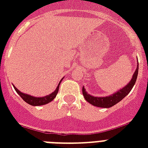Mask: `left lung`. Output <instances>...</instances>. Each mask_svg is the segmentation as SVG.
<instances>
[{
	"label": "left lung",
	"mask_w": 148,
	"mask_h": 148,
	"mask_svg": "<svg viewBox=\"0 0 148 148\" xmlns=\"http://www.w3.org/2000/svg\"><path fill=\"white\" fill-rule=\"evenodd\" d=\"M138 64H137V67L134 73L132 78L131 79V81H129L128 84H127V85H125L123 88L120 89L119 90H117L116 92H114L112 95H109V96H106V97H95L93 95H89L87 91L84 87L82 88V92H83V95L85 100L88 101V103H90V104L95 106V107H98V108H111L112 106L115 105L116 103L121 101L122 99L124 98L127 95H128L131 89L133 88L134 84H135L136 81H137V77H138Z\"/></svg>",
	"instance_id": "left-lung-1"
}]
</instances>
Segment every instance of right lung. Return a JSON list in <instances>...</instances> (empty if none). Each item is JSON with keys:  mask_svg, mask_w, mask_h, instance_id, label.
<instances>
[{"mask_svg": "<svg viewBox=\"0 0 148 148\" xmlns=\"http://www.w3.org/2000/svg\"><path fill=\"white\" fill-rule=\"evenodd\" d=\"M64 79L63 77L61 80L60 81V83L58 84V87L56 88V89L54 90L53 92H52L50 95L45 96V97H34V96H31V95H29L27 94H24V93L20 91L18 89H17L14 85V88L15 89V90L17 91V93L20 95V97H21L23 100H24L26 103H29L30 105L32 106H40V105H44V104H46V103H50L51 101H52L53 99L55 98L57 95H58V90H59V86H60V82L62 81V80Z\"/></svg>", "mask_w": 148, "mask_h": 148, "instance_id": "add662e5", "label": "right lung"}]
</instances>
